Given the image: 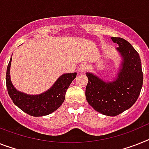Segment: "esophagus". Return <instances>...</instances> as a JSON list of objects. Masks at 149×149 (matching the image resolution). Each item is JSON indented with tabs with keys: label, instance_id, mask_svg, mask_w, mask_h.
Segmentation results:
<instances>
[{
	"label": "esophagus",
	"instance_id": "1",
	"mask_svg": "<svg viewBox=\"0 0 149 149\" xmlns=\"http://www.w3.org/2000/svg\"><path fill=\"white\" fill-rule=\"evenodd\" d=\"M88 68V66L87 64H82L78 68L77 72H79V73H84L85 72H87Z\"/></svg>",
	"mask_w": 149,
	"mask_h": 149
}]
</instances>
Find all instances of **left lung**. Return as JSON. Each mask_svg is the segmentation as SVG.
I'll return each mask as SVG.
<instances>
[{
	"label": "left lung",
	"instance_id": "obj_1",
	"mask_svg": "<svg viewBox=\"0 0 149 149\" xmlns=\"http://www.w3.org/2000/svg\"><path fill=\"white\" fill-rule=\"evenodd\" d=\"M123 58L116 78L106 82L94 74L86 75L88 82L85 96L88 104L96 111L106 116H115L130 109L138 99L143 83V73L139 55L126 39L111 37Z\"/></svg>",
	"mask_w": 149,
	"mask_h": 149
}]
</instances>
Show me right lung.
Here are the masks:
<instances>
[{
  "label": "right lung",
  "mask_w": 149,
  "mask_h": 149,
  "mask_svg": "<svg viewBox=\"0 0 149 149\" xmlns=\"http://www.w3.org/2000/svg\"><path fill=\"white\" fill-rule=\"evenodd\" d=\"M11 58L7 65L6 84L7 92L13 104L23 112L33 116H46L55 111L65 100L67 89L76 77L77 73L64 74L60 76L52 87L39 95H29L18 91L10 81V68Z\"/></svg>",
  "instance_id": "right-lung-1"
}]
</instances>
